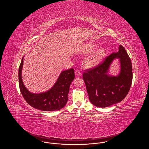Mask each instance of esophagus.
I'll return each instance as SVG.
<instances>
[{"label":"esophagus","instance_id":"obj_1","mask_svg":"<svg viewBox=\"0 0 149 149\" xmlns=\"http://www.w3.org/2000/svg\"><path fill=\"white\" fill-rule=\"evenodd\" d=\"M75 75H76L77 76H80V75H81V72L80 71V70H77L75 71Z\"/></svg>","mask_w":149,"mask_h":149}]
</instances>
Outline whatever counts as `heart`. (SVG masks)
Segmentation results:
<instances>
[{"label":"heart","mask_w":149,"mask_h":149,"mask_svg":"<svg viewBox=\"0 0 149 149\" xmlns=\"http://www.w3.org/2000/svg\"><path fill=\"white\" fill-rule=\"evenodd\" d=\"M94 48V46L92 44L87 45L85 47V51H89ZM106 54V50L104 49H99L95 51L92 55L89 57L85 61V64L89 66H93L98 64L102 60Z\"/></svg>","instance_id":"b5f03b06"}]
</instances>
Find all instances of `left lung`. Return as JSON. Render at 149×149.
Returning a JSON list of instances; mask_svg holds the SVG:
<instances>
[{"mask_svg":"<svg viewBox=\"0 0 149 149\" xmlns=\"http://www.w3.org/2000/svg\"><path fill=\"white\" fill-rule=\"evenodd\" d=\"M120 59L121 72L117 77L107 74L111 61ZM83 78L90 102L97 107H107L119 103L127 95L132 81V66L131 59L123 46L119 50L104 58L101 63L84 70Z\"/></svg>","mask_w":149,"mask_h":149,"instance_id":"8db88e82","label":"left lung"}]
</instances>
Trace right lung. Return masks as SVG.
I'll return each mask as SVG.
<instances>
[{"mask_svg": "<svg viewBox=\"0 0 149 149\" xmlns=\"http://www.w3.org/2000/svg\"><path fill=\"white\" fill-rule=\"evenodd\" d=\"M23 58L19 65L18 77L19 89L24 100L31 106L43 111H58L63 108L68 100L69 87L75 78L73 68L63 71L60 75L56 83L48 92L33 94L26 89L22 80Z\"/></svg>", "mask_w": 149, "mask_h": 149, "instance_id": "1", "label": "right lung"}]
</instances>
